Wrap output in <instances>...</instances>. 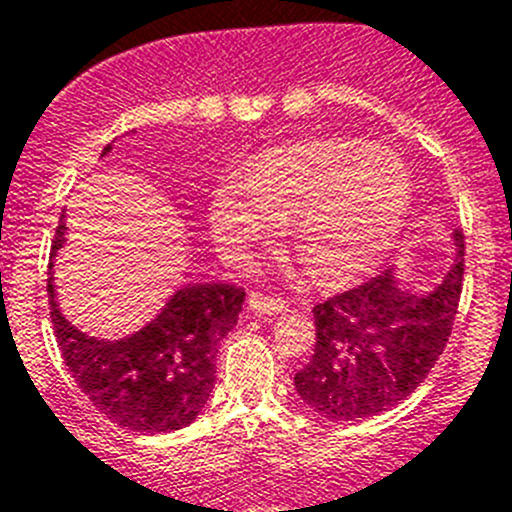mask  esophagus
I'll list each match as a JSON object with an SVG mask.
<instances>
[{"label": "esophagus", "mask_w": 512, "mask_h": 512, "mask_svg": "<svg viewBox=\"0 0 512 512\" xmlns=\"http://www.w3.org/2000/svg\"><path fill=\"white\" fill-rule=\"evenodd\" d=\"M248 310L256 312V315H279V312L287 310V302L279 300V297L264 295V292H251L248 295Z\"/></svg>", "instance_id": "34e87169"}]
</instances>
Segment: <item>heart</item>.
I'll use <instances>...</instances> for the list:
<instances>
[{
  "mask_svg": "<svg viewBox=\"0 0 512 512\" xmlns=\"http://www.w3.org/2000/svg\"><path fill=\"white\" fill-rule=\"evenodd\" d=\"M413 202L397 153L366 140L318 138L261 153L243 182L225 179L210 202V230L228 259H251L289 220V241L312 277H366L395 246Z\"/></svg>",
  "mask_w": 512,
  "mask_h": 512,
  "instance_id": "1",
  "label": "heart"
}]
</instances>
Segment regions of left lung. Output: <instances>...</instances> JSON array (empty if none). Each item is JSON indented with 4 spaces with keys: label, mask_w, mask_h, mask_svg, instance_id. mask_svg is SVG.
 Instances as JSON below:
<instances>
[{
    "label": "left lung",
    "mask_w": 512,
    "mask_h": 512,
    "mask_svg": "<svg viewBox=\"0 0 512 512\" xmlns=\"http://www.w3.org/2000/svg\"><path fill=\"white\" fill-rule=\"evenodd\" d=\"M446 277L425 295L395 269L312 307L315 354L295 390L328 420H361L395 408L428 377L454 328L464 279V238Z\"/></svg>",
    "instance_id": "8db88e82"
}]
</instances>
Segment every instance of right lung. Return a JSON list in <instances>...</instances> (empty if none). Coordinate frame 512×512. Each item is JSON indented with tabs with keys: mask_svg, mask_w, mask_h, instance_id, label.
I'll use <instances>...</instances> for the list:
<instances>
[{
	"mask_svg": "<svg viewBox=\"0 0 512 512\" xmlns=\"http://www.w3.org/2000/svg\"><path fill=\"white\" fill-rule=\"evenodd\" d=\"M112 151L104 146L102 156ZM66 243L61 212L51 246L48 302L63 361L79 390L117 425L169 433L192 423L215 387L217 346L238 323L243 292L235 284H187L156 318L120 341L81 333L63 318L53 287V259Z\"/></svg>",
	"mask_w": 512,
	"mask_h": 512,
	"instance_id": "right-lung-1",
	"label": "right lung"
}]
</instances>
